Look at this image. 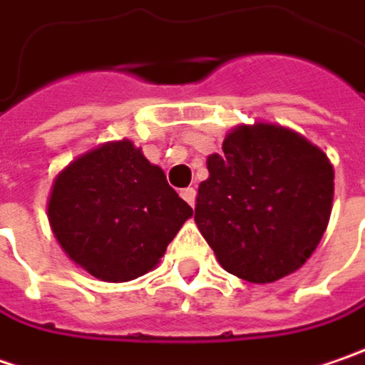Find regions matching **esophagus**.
<instances>
[{"label":"esophagus","instance_id":"1","mask_svg":"<svg viewBox=\"0 0 365 365\" xmlns=\"http://www.w3.org/2000/svg\"><path fill=\"white\" fill-rule=\"evenodd\" d=\"M182 198L190 204V206H194V202H196V190L194 187H185L182 190Z\"/></svg>","mask_w":365,"mask_h":365}]
</instances>
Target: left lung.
Masks as SVG:
<instances>
[{"mask_svg": "<svg viewBox=\"0 0 365 365\" xmlns=\"http://www.w3.org/2000/svg\"><path fill=\"white\" fill-rule=\"evenodd\" d=\"M196 225L232 276L269 284L302 267L323 239L333 204V165L290 128H232L206 161Z\"/></svg>", "mask_w": 365, "mask_h": 365, "instance_id": "8db88e82", "label": "left lung"}]
</instances>
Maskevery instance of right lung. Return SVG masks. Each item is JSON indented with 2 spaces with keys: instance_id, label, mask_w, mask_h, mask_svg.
<instances>
[{
  "instance_id": "add662e5",
  "label": "right lung",
  "mask_w": 365,
  "mask_h": 365,
  "mask_svg": "<svg viewBox=\"0 0 365 365\" xmlns=\"http://www.w3.org/2000/svg\"><path fill=\"white\" fill-rule=\"evenodd\" d=\"M194 210L128 138L103 143L55 178L48 222L69 259L103 282H130L161 262Z\"/></svg>"
}]
</instances>
